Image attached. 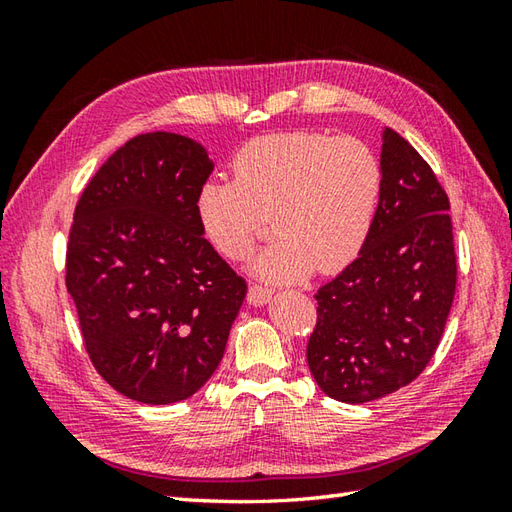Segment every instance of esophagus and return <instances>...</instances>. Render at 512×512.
Returning a JSON list of instances; mask_svg holds the SVG:
<instances>
[{
	"instance_id": "1",
	"label": "esophagus",
	"mask_w": 512,
	"mask_h": 512,
	"mask_svg": "<svg viewBox=\"0 0 512 512\" xmlns=\"http://www.w3.org/2000/svg\"><path fill=\"white\" fill-rule=\"evenodd\" d=\"M273 297V288H266V286H259V284H250L248 288V301L253 303V306H264V303L270 301Z\"/></svg>"
}]
</instances>
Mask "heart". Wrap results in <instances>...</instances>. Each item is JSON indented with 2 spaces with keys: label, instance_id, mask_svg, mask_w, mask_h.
<instances>
[{
  "label": "heart",
  "instance_id": "b5f03b06",
  "mask_svg": "<svg viewBox=\"0 0 512 512\" xmlns=\"http://www.w3.org/2000/svg\"><path fill=\"white\" fill-rule=\"evenodd\" d=\"M233 182H206L195 211L217 253L244 262L266 233L279 237L255 270L292 281L350 266L372 233L383 187L376 156L356 138L292 132L257 138L233 158Z\"/></svg>",
  "mask_w": 512,
  "mask_h": 512
}]
</instances>
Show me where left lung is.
<instances>
[{
    "label": "left lung",
    "instance_id": "8db88e82",
    "mask_svg": "<svg viewBox=\"0 0 512 512\" xmlns=\"http://www.w3.org/2000/svg\"><path fill=\"white\" fill-rule=\"evenodd\" d=\"M372 233L354 262L317 290L308 365L334 400L361 405L416 380L436 354L458 264L449 195L391 127Z\"/></svg>",
    "mask_w": 512,
    "mask_h": 512
}]
</instances>
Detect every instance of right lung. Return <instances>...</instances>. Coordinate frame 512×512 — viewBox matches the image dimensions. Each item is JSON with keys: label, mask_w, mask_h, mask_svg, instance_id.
<instances>
[{"label": "right lung", "mask_w": 512, "mask_h": 512, "mask_svg": "<svg viewBox=\"0 0 512 512\" xmlns=\"http://www.w3.org/2000/svg\"><path fill=\"white\" fill-rule=\"evenodd\" d=\"M211 171L195 140L140 134L103 162L74 209L65 286L85 352L145 405L189 398L213 376L246 297L195 211Z\"/></svg>", "instance_id": "1"}]
</instances>
